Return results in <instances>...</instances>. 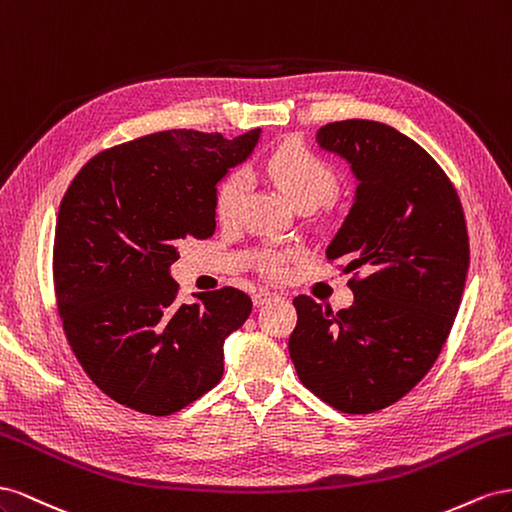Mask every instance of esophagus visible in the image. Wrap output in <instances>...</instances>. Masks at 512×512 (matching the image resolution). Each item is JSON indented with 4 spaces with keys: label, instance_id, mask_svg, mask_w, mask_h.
<instances>
[{
    "label": "esophagus",
    "instance_id": "1",
    "mask_svg": "<svg viewBox=\"0 0 512 512\" xmlns=\"http://www.w3.org/2000/svg\"><path fill=\"white\" fill-rule=\"evenodd\" d=\"M279 294H274V291H268V289H259L253 294V304L255 306H264L266 302H270L272 298H276Z\"/></svg>",
    "mask_w": 512,
    "mask_h": 512
}]
</instances>
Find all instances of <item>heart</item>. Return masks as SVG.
I'll list each match as a JSON object with an SVG mask.
<instances>
[{"mask_svg":"<svg viewBox=\"0 0 512 512\" xmlns=\"http://www.w3.org/2000/svg\"><path fill=\"white\" fill-rule=\"evenodd\" d=\"M264 171L279 184L285 195L296 203L298 208L304 206H319L332 197L337 188V178L334 171L315 156L311 150H306L300 143H285L281 148L270 152L264 160ZM248 191V180L242 171H231L218 182L214 195V210L218 221L231 223L236 221L242 212L244 199ZM289 253L272 251L261 261V266L270 276H281L287 270Z\"/></svg>","mask_w":512,"mask_h":512,"instance_id":"1","label":"heart"}]
</instances>
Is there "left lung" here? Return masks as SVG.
<instances>
[{
	"instance_id": "left-lung-1",
	"label": "left lung",
	"mask_w": 512,
	"mask_h": 512,
	"mask_svg": "<svg viewBox=\"0 0 512 512\" xmlns=\"http://www.w3.org/2000/svg\"><path fill=\"white\" fill-rule=\"evenodd\" d=\"M315 139L345 160L358 184L326 257L364 279L352 281L354 304L339 313L309 296L294 300L289 356L321 401L371 414L405 397L440 356L470 242L455 188L414 139L373 120L332 122Z\"/></svg>"
}]
</instances>
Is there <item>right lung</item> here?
Masks as SVG:
<instances>
[{
    "label": "right lung",
    "mask_w": 512,
    "mask_h": 512,
    "mask_svg": "<svg viewBox=\"0 0 512 512\" xmlns=\"http://www.w3.org/2000/svg\"><path fill=\"white\" fill-rule=\"evenodd\" d=\"M261 128L165 130L100 152L72 180L55 225L53 279L66 339L92 382L120 405L169 416L223 377L225 339L251 315L244 291L178 300L171 264L186 238L216 229L214 195Z\"/></svg>",
    "instance_id": "right-lung-1"
}]
</instances>
